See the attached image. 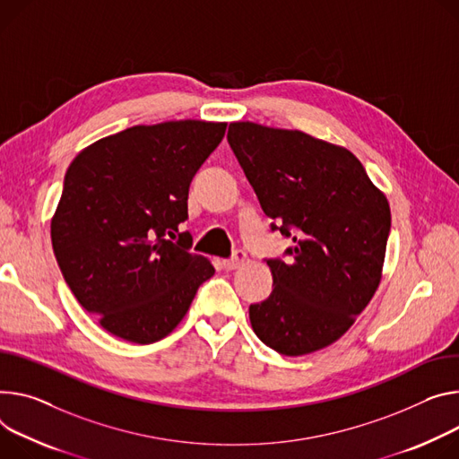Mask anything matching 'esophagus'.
I'll list each match as a JSON object with an SVG mask.
<instances>
[{
	"label": "esophagus",
	"instance_id": "1",
	"mask_svg": "<svg viewBox=\"0 0 459 459\" xmlns=\"http://www.w3.org/2000/svg\"><path fill=\"white\" fill-rule=\"evenodd\" d=\"M245 260H247V255H245L243 251H234V255H232L230 258L223 260V267L229 269V271H232V269L241 267V265L245 264Z\"/></svg>",
	"mask_w": 459,
	"mask_h": 459
}]
</instances>
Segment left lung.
Returning a JSON list of instances; mask_svg holds the SVG:
<instances>
[{"instance_id":"left-lung-1","label":"left lung","mask_w":459,"mask_h":459,"mask_svg":"<svg viewBox=\"0 0 459 459\" xmlns=\"http://www.w3.org/2000/svg\"><path fill=\"white\" fill-rule=\"evenodd\" d=\"M227 141L271 230L293 239L287 262L267 260L273 293L248 307L253 329L281 355L318 351L344 335L379 287L388 199L350 150L304 132L232 122Z\"/></svg>"}]
</instances>
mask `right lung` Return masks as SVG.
I'll list each match as a JSON object with an SVG mask.
<instances>
[{"label":"right lung","instance_id":"1","mask_svg":"<svg viewBox=\"0 0 459 459\" xmlns=\"http://www.w3.org/2000/svg\"><path fill=\"white\" fill-rule=\"evenodd\" d=\"M225 122L134 126L82 150L51 221L53 251L78 304L111 335L164 339L186 315L212 264L192 255L188 188Z\"/></svg>","mask_w":459,"mask_h":459}]
</instances>
